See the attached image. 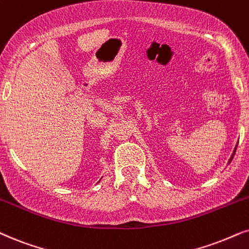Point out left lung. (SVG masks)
<instances>
[{
  "label": "left lung",
  "mask_w": 249,
  "mask_h": 249,
  "mask_svg": "<svg viewBox=\"0 0 249 249\" xmlns=\"http://www.w3.org/2000/svg\"><path fill=\"white\" fill-rule=\"evenodd\" d=\"M235 150H237V146H235L234 151H233V153H232V156H231V158H230V161H229V163H230L231 161H232V159H233V157H234V153H235Z\"/></svg>",
  "instance_id": "8db88e82"
}]
</instances>
